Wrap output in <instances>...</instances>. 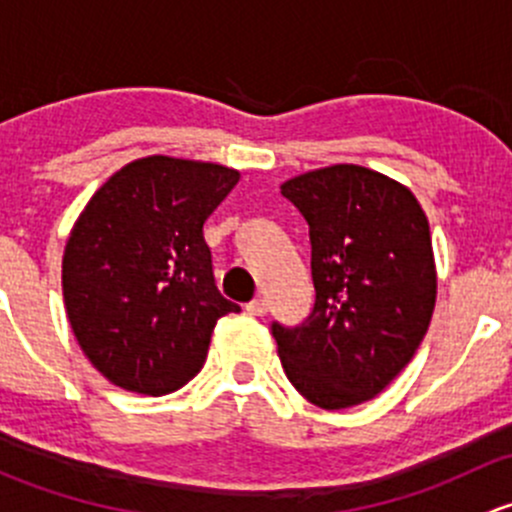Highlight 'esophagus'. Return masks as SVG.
I'll list each match as a JSON object with an SVG mask.
<instances>
[{"mask_svg":"<svg viewBox=\"0 0 512 512\" xmlns=\"http://www.w3.org/2000/svg\"><path fill=\"white\" fill-rule=\"evenodd\" d=\"M245 309H247V314H252V317H262V314L267 312V302L265 299H252Z\"/></svg>","mask_w":512,"mask_h":512,"instance_id":"1","label":"esophagus"}]
</instances>
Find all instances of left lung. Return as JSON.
Here are the masks:
<instances>
[{
	"label": "left lung",
	"instance_id": "obj_1",
	"mask_svg": "<svg viewBox=\"0 0 512 512\" xmlns=\"http://www.w3.org/2000/svg\"><path fill=\"white\" fill-rule=\"evenodd\" d=\"M312 242L314 309L272 324L294 389L327 411L364 404L401 374L436 307L431 230L416 195L364 165L339 163L282 183Z\"/></svg>",
	"mask_w": 512,
	"mask_h": 512
}]
</instances>
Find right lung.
Returning <instances> with one entry per match:
<instances>
[{
    "label": "right lung",
    "mask_w": 512,
    "mask_h": 512,
    "mask_svg": "<svg viewBox=\"0 0 512 512\" xmlns=\"http://www.w3.org/2000/svg\"><path fill=\"white\" fill-rule=\"evenodd\" d=\"M240 173L148 156L111 175L74 223L61 262L66 317L111 384L163 396L205 364L220 317L240 312L215 287L203 225Z\"/></svg>",
    "instance_id": "right-lung-1"
}]
</instances>
